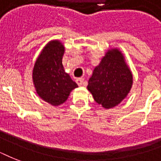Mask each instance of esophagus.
I'll use <instances>...</instances> for the list:
<instances>
[{
    "instance_id": "34e87169",
    "label": "esophagus",
    "mask_w": 161,
    "mask_h": 161,
    "mask_svg": "<svg viewBox=\"0 0 161 161\" xmlns=\"http://www.w3.org/2000/svg\"><path fill=\"white\" fill-rule=\"evenodd\" d=\"M76 83H78L79 86L83 85V83H84V79H83V78H77V79H76Z\"/></svg>"
}]
</instances>
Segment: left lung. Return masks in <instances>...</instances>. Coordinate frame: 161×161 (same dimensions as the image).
Masks as SVG:
<instances>
[{
    "label": "left lung",
    "mask_w": 161,
    "mask_h": 161,
    "mask_svg": "<svg viewBox=\"0 0 161 161\" xmlns=\"http://www.w3.org/2000/svg\"><path fill=\"white\" fill-rule=\"evenodd\" d=\"M132 84V73L125 57L118 48H112L93 69L87 88L94 100L108 109L119 104L127 97Z\"/></svg>",
    "instance_id": "1"
}]
</instances>
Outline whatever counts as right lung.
Masks as SVG:
<instances>
[{
  "instance_id": "1",
  "label": "right lung",
  "mask_w": 161,
  "mask_h": 161,
  "mask_svg": "<svg viewBox=\"0 0 161 161\" xmlns=\"http://www.w3.org/2000/svg\"><path fill=\"white\" fill-rule=\"evenodd\" d=\"M64 52L65 47L60 41H50L36 58L32 70L36 93L53 106L64 103L71 91L78 87L64 71L62 63Z\"/></svg>"
}]
</instances>
